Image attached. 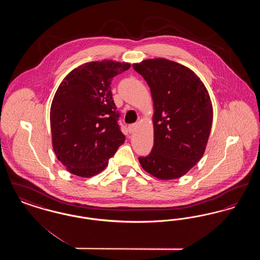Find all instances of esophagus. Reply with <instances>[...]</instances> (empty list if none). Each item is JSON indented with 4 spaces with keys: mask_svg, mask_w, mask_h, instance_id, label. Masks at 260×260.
<instances>
[{
    "mask_svg": "<svg viewBox=\"0 0 260 260\" xmlns=\"http://www.w3.org/2000/svg\"><path fill=\"white\" fill-rule=\"evenodd\" d=\"M136 129V124H131V125H128V132L131 133V134H133V133H135Z\"/></svg>",
    "mask_w": 260,
    "mask_h": 260,
    "instance_id": "obj_1",
    "label": "esophagus"
}]
</instances>
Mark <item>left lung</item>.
Listing matches in <instances>:
<instances>
[{
	"label": "left lung",
	"mask_w": 260,
	"mask_h": 260,
	"mask_svg": "<svg viewBox=\"0 0 260 260\" xmlns=\"http://www.w3.org/2000/svg\"><path fill=\"white\" fill-rule=\"evenodd\" d=\"M153 99L154 145L138 158L151 175L170 180L183 176L203 157L212 124L210 94L197 74L166 58L135 63Z\"/></svg>",
	"instance_id": "8db88e82"
}]
</instances>
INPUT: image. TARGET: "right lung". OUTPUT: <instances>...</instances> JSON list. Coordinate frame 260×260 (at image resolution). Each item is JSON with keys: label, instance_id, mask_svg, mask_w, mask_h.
Returning a JSON list of instances; mask_svg holds the SVG:
<instances>
[{"label": "right lung", "instance_id": "obj_1", "mask_svg": "<svg viewBox=\"0 0 260 260\" xmlns=\"http://www.w3.org/2000/svg\"><path fill=\"white\" fill-rule=\"evenodd\" d=\"M129 67L128 62H87L59 85L50 106L51 142L69 173L96 175L124 143L110 85L115 76Z\"/></svg>", "mask_w": 260, "mask_h": 260}]
</instances>
